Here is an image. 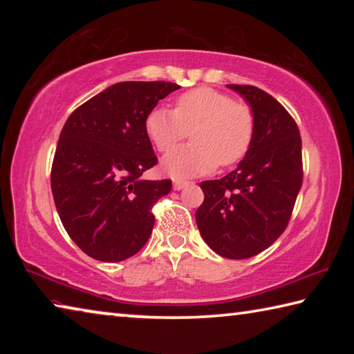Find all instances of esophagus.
<instances>
[{"label": "esophagus", "mask_w": 354, "mask_h": 354, "mask_svg": "<svg viewBox=\"0 0 354 354\" xmlns=\"http://www.w3.org/2000/svg\"><path fill=\"white\" fill-rule=\"evenodd\" d=\"M190 183L185 181V179H175V183H173V187H175V190H181L184 189L185 185H189Z\"/></svg>", "instance_id": "obj_1"}]
</instances>
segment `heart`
<instances>
[{
  "mask_svg": "<svg viewBox=\"0 0 354 354\" xmlns=\"http://www.w3.org/2000/svg\"><path fill=\"white\" fill-rule=\"evenodd\" d=\"M256 118L243 101L211 87L179 95L175 111L154 107L145 118V133L167 153L192 131L194 142L165 156L164 169L175 178L196 176L217 165H234L247 156L254 139Z\"/></svg>",
  "mask_w": 354,
  "mask_h": 354,
  "instance_id": "heart-1",
  "label": "heart"
}]
</instances>
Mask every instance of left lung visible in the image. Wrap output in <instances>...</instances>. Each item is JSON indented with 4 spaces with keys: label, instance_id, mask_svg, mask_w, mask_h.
<instances>
[{
    "label": "left lung",
    "instance_id": "1",
    "mask_svg": "<svg viewBox=\"0 0 354 354\" xmlns=\"http://www.w3.org/2000/svg\"><path fill=\"white\" fill-rule=\"evenodd\" d=\"M254 112L250 151L234 171L200 187L205 201L195 218L201 237L227 259H248L270 247L289 225L303 184L301 137L295 120L272 95L227 84Z\"/></svg>",
    "mask_w": 354,
    "mask_h": 354
}]
</instances>
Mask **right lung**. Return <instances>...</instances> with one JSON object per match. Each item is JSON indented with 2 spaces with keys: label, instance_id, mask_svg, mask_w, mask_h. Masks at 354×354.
Instances as JSON below:
<instances>
[{
  "label": "right lung",
  "instance_id": "add662e5",
  "mask_svg": "<svg viewBox=\"0 0 354 354\" xmlns=\"http://www.w3.org/2000/svg\"><path fill=\"white\" fill-rule=\"evenodd\" d=\"M178 88L165 81L113 84L64 124L51 167L53 198L71 241L93 259H128L151 234V209L170 194L171 181L140 178L158 164L145 118Z\"/></svg>",
  "mask_w": 354,
  "mask_h": 354
}]
</instances>
